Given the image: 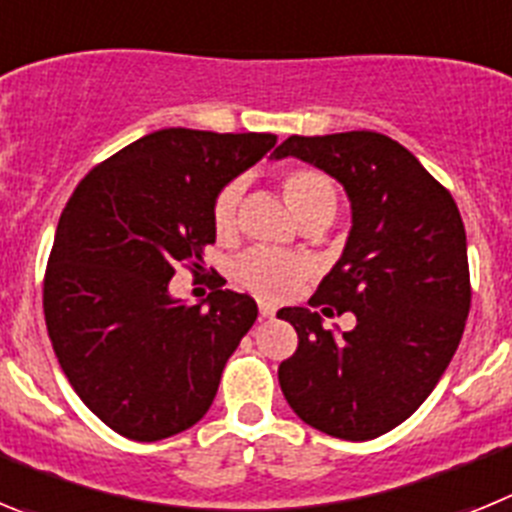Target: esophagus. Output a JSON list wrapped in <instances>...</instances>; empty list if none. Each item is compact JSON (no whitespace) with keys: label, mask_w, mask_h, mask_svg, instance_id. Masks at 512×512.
Listing matches in <instances>:
<instances>
[{"label":"esophagus","mask_w":512,"mask_h":512,"mask_svg":"<svg viewBox=\"0 0 512 512\" xmlns=\"http://www.w3.org/2000/svg\"><path fill=\"white\" fill-rule=\"evenodd\" d=\"M259 312H261V318H271V315L277 312V307L271 305V302H259Z\"/></svg>","instance_id":"34e87169"}]
</instances>
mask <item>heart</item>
<instances>
[{
  "instance_id": "heart-1",
  "label": "heart",
  "mask_w": 512,
  "mask_h": 512,
  "mask_svg": "<svg viewBox=\"0 0 512 512\" xmlns=\"http://www.w3.org/2000/svg\"><path fill=\"white\" fill-rule=\"evenodd\" d=\"M243 189H246L243 179H230L228 184L217 189L210 217L212 228L220 238H228L238 228V207H241ZM282 189L302 223L307 217L333 215L338 207L336 184L320 169H310V166L289 169L282 176ZM310 274V259L297 256V253L271 251V248H251L243 256H238L233 264L235 282L261 300L274 302L292 295Z\"/></svg>"
}]
</instances>
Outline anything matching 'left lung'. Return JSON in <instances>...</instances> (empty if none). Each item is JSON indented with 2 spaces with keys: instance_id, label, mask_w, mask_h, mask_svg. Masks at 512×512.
I'll list each match as a JSON object with an SVG mask.
<instances>
[{
  "instance_id": "left-lung-1",
  "label": "left lung",
  "mask_w": 512,
  "mask_h": 512,
  "mask_svg": "<svg viewBox=\"0 0 512 512\" xmlns=\"http://www.w3.org/2000/svg\"><path fill=\"white\" fill-rule=\"evenodd\" d=\"M284 156L323 169L351 200L343 256L310 307L354 312L356 328L333 336L318 312L282 307L300 341L279 384L307 425L369 441L408 420L454 359L472 305L467 233L449 189L387 135H289L274 151Z\"/></svg>"
}]
</instances>
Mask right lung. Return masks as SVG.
Wrapping results in <instances>:
<instances>
[{
  "label": "right lung",
  "mask_w": 512,
  "mask_h": 512,
  "mask_svg": "<svg viewBox=\"0 0 512 512\" xmlns=\"http://www.w3.org/2000/svg\"><path fill=\"white\" fill-rule=\"evenodd\" d=\"M274 146L271 133L156 130L94 166L63 207L45 325L76 395L120 436L161 441L210 410L259 307L220 287L187 305L169 282L179 264L202 269L217 189Z\"/></svg>",
  "instance_id": "1"
}]
</instances>
